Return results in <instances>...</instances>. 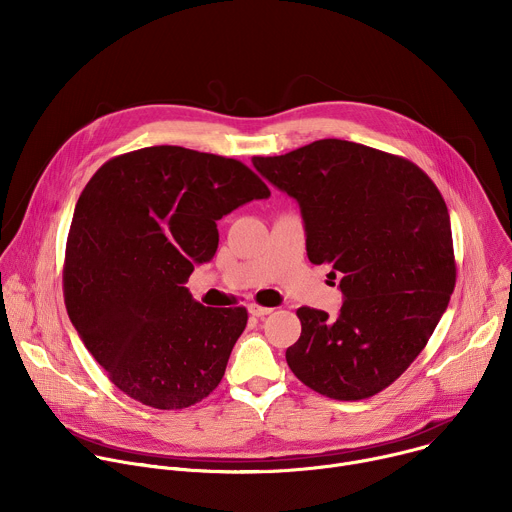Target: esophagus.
<instances>
[{"mask_svg":"<svg viewBox=\"0 0 512 512\" xmlns=\"http://www.w3.org/2000/svg\"><path fill=\"white\" fill-rule=\"evenodd\" d=\"M271 312H273L271 308H265V306H259V304H249V314L255 316V318H263V316H267Z\"/></svg>","mask_w":512,"mask_h":512,"instance_id":"34e87169","label":"esophagus"}]
</instances>
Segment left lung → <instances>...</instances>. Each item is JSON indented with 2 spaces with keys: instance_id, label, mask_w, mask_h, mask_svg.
<instances>
[{
  "instance_id": "8db88e82",
  "label": "left lung",
  "mask_w": 512,
  "mask_h": 512,
  "mask_svg": "<svg viewBox=\"0 0 512 512\" xmlns=\"http://www.w3.org/2000/svg\"><path fill=\"white\" fill-rule=\"evenodd\" d=\"M253 166L298 200L310 261L342 275L336 320L298 310L302 334L285 350L291 373L338 401L381 393L425 348L456 285L440 190L413 162L344 139L255 156Z\"/></svg>"
}]
</instances>
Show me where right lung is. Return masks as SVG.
<instances>
[{
  "label": "right lung",
  "instance_id": "1",
  "mask_svg": "<svg viewBox=\"0 0 512 512\" xmlns=\"http://www.w3.org/2000/svg\"><path fill=\"white\" fill-rule=\"evenodd\" d=\"M243 162L154 145L105 162L79 196L64 304L109 381L154 409H184L221 383L247 310L206 308L184 287L218 247L216 221L267 198Z\"/></svg>",
  "mask_w": 512,
  "mask_h": 512
}]
</instances>
